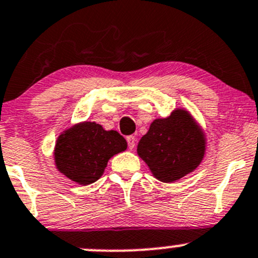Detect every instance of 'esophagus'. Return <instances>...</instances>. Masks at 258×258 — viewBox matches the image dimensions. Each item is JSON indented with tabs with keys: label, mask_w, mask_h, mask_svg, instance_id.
I'll return each mask as SVG.
<instances>
[{
	"label": "esophagus",
	"mask_w": 258,
	"mask_h": 258,
	"mask_svg": "<svg viewBox=\"0 0 258 258\" xmlns=\"http://www.w3.org/2000/svg\"><path fill=\"white\" fill-rule=\"evenodd\" d=\"M127 144H128L130 150H134L135 146H136V137H135V136L127 137Z\"/></svg>",
	"instance_id": "34e87169"
}]
</instances>
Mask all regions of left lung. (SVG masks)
I'll list each match as a JSON object with an SVG mask.
<instances>
[{"mask_svg":"<svg viewBox=\"0 0 258 258\" xmlns=\"http://www.w3.org/2000/svg\"><path fill=\"white\" fill-rule=\"evenodd\" d=\"M137 153L162 182H172L192 172L202 161L205 139L186 111H175L167 118L151 123L140 140Z\"/></svg>","mask_w":258,"mask_h":258,"instance_id":"left-lung-1","label":"left lung"}]
</instances>
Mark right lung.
Returning <instances> with one entry per match:
<instances>
[{
  "instance_id": "right-lung-1",
  "label": "right lung",
  "mask_w": 258,
  "mask_h": 258,
  "mask_svg": "<svg viewBox=\"0 0 258 258\" xmlns=\"http://www.w3.org/2000/svg\"><path fill=\"white\" fill-rule=\"evenodd\" d=\"M126 148V140L117 131L83 122L58 137L54 160L59 172L77 183L90 184L102 176L108 160Z\"/></svg>"
}]
</instances>
